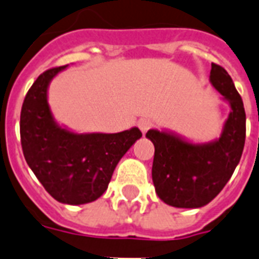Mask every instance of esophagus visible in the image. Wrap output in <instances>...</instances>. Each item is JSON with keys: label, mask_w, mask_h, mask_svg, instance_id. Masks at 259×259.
<instances>
[{"label": "esophagus", "mask_w": 259, "mask_h": 259, "mask_svg": "<svg viewBox=\"0 0 259 259\" xmlns=\"http://www.w3.org/2000/svg\"><path fill=\"white\" fill-rule=\"evenodd\" d=\"M138 127L142 133H146L150 127H153V122H151L150 119H146V118H142L138 121Z\"/></svg>", "instance_id": "34e87169"}]
</instances>
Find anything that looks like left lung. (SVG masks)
Masks as SVG:
<instances>
[{
    "mask_svg": "<svg viewBox=\"0 0 259 259\" xmlns=\"http://www.w3.org/2000/svg\"><path fill=\"white\" fill-rule=\"evenodd\" d=\"M209 79L230 106L218 138L193 142L169 130L146 133L154 145L151 177L155 193L174 207L198 209L213 201L234 173L245 146V109L232 77L220 65L211 64Z\"/></svg>",
    "mask_w": 259,
    "mask_h": 259,
    "instance_id": "left-lung-1",
    "label": "left lung"
}]
</instances>
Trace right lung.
<instances>
[{"mask_svg": "<svg viewBox=\"0 0 259 259\" xmlns=\"http://www.w3.org/2000/svg\"><path fill=\"white\" fill-rule=\"evenodd\" d=\"M66 66L42 73L21 110V145L27 165L54 199L66 205L93 202L108 189L115 166L142 133H75L57 122L48 102L50 82Z\"/></svg>", "mask_w": 259, "mask_h": 259, "instance_id": "1", "label": "right lung"}]
</instances>
